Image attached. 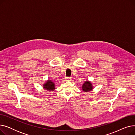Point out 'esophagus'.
I'll return each mask as SVG.
<instances>
[{
  "instance_id": "1",
  "label": "esophagus",
  "mask_w": 135,
  "mask_h": 135,
  "mask_svg": "<svg viewBox=\"0 0 135 135\" xmlns=\"http://www.w3.org/2000/svg\"><path fill=\"white\" fill-rule=\"evenodd\" d=\"M72 80V78H66V81H70Z\"/></svg>"
}]
</instances>
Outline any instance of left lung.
Masks as SVG:
<instances>
[{
    "label": "left lung",
    "instance_id": "1",
    "mask_svg": "<svg viewBox=\"0 0 135 135\" xmlns=\"http://www.w3.org/2000/svg\"><path fill=\"white\" fill-rule=\"evenodd\" d=\"M93 89L94 86L93 84L88 80H86L82 85V90L84 92H89L93 90Z\"/></svg>",
    "mask_w": 135,
    "mask_h": 135
}]
</instances>
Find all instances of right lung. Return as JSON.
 I'll list each match as a JSON object with an SVG mask.
<instances>
[{"label":"right lung","instance_id":"add662e5","mask_svg":"<svg viewBox=\"0 0 135 135\" xmlns=\"http://www.w3.org/2000/svg\"><path fill=\"white\" fill-rule=\"evenodd\" d=\"M42 86L44 89L49 91H52L55 90V83L52 80L49 79L45 81V82L42 84Z\"/></svg>","mask_w":135,"mask_h":135}]
</instances>
